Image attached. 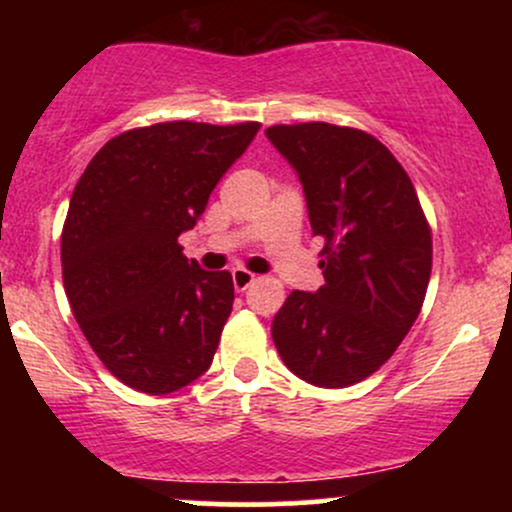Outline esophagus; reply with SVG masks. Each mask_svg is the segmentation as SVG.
Masks as SVG:
<instances>
[{"instance_id":"1","label":"esophagus","mask_w":512,"mask_h":512,"mask_svg":"<svg viewBox=\"0 0 512 512\" xmlns=\"http://www.w3.org/2000/svg\"><path fill=\"white\" fill-rule=\"evenodd\" d=\"M231 276H233V286H236V291H245L252 281H255V274L248 272V269H240V267L233 269Z\"/></svg>"}]
</instances>
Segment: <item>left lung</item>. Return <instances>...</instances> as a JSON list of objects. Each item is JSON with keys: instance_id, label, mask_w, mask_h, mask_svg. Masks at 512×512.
<instances>
[{"instance_id": "1", "label": "left lung", "mask_w": 512, "mask_h": 512, "mask_svg": "<svg viewBox=\"0 0 512 512\" xmlns=\"http://www.w3.org/2000/svg\"><path fill=\"white\" fill-rule=\"evenodd\" d=\"M267 139L298 173L325 286L293 291L272 339L293 375L346 387L397 351L424 305L431 228L407 170L385 144L327 122L274 125Z\"/></svg>"}]
</instances>
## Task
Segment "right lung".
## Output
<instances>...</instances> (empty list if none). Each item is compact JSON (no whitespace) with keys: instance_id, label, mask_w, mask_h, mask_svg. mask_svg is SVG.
Instances as JSON below:
<instances>
[{"instance_id":"add662e5","label":"right lung","mask_w":512,"mask_h":512,"mask_svg":"<svg viewBox=\"0 0 512 512\" xmlns=\"http://www.w3.org/2000/svg\"><path fill=\"white\" fill-rule=\"evenodd\" d=\"M260 122H158L122 132L91 158L62 228L72 313L117 380L168 395L207 373L233 310L228 272L182 255L211 190Z\"/></svg>"}]
</instances>
